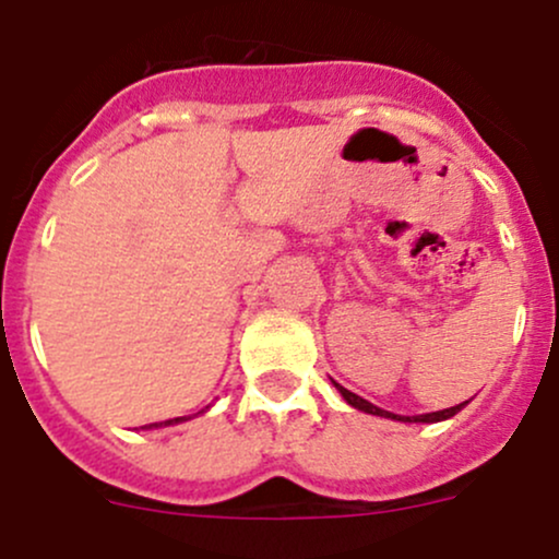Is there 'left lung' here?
Returning <instances> with one entry per match:
<instances>
[{"label": "left lung", "instance_id": "left-lung-1", "mask_svg": "<svg viewBox=\"0 0 559 559\" xmlns=\"http://www.w3.org/2000/svg\"><path fill=\"white\" fill-rule=\"evenodd\" d=\"M335 388H338V393L344 395V401L349 406H355V409H360V412H368V415H379V417H390V420H404V424H440V420H448V417H453L456 415V412H462L464 409V404H467V401H464V404H456V406H451V409H440V412H426V415H412V417H406V415H393V412H388V409H379L377 404H371V401H366V399H360V395L357 393H352V390H346V388H341L338 382H333Z\"/></svg>", "mask_w": 559, "mask_h": 559}]
</instances>
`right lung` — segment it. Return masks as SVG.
<instances>
[{"instance_id": "obj_1", "label": "right lung", "mask_w": 559, "mask_h": 559, "mask_svg": "<svg viewBox=\"0 0 559 559\" xmlns=\"http://www.w3.org/2000/svg\"><path fill=\"white\" fill-rule=\"evenodd\" d=\"M182 420H188V417H175V420H166V426H171V424H182ZM158 429V424H150V429Z\"/></svg>"}]
</instances>
